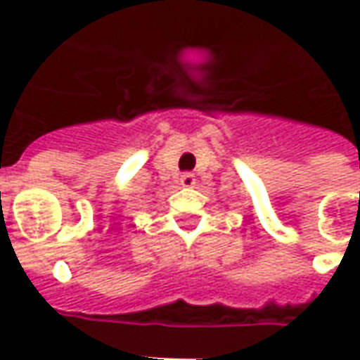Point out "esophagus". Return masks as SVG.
<instances>
[{"label":"esophagus","instance_id":"obj_1","mask_svg":"<svg viewBox=\"0 0 360 360\" xmlns=\"http://www.w3.org/2000/svg\"><path fill=\"white\" fill-rule=\"evenodd\" d=\"M181 185H183V187H193V185H195V175H193V173H183V175H181Z\"/></svg>","mask_w":360,"mask_h":360}]
</instances>
